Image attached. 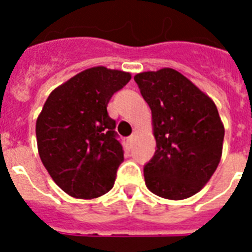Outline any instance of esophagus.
<instances>
[{"label":"esophagus","mask_w":252,"mask_h":252,"mask_svg":"<svg viewBox=\"0 0 252 252\" xmlns=\"http://www.w3.org/2000/svg\"><path fill=\"white\" fill-rule=\"evenodd\" d=\"M134 137H136V136H134V134H130L129 137L126 138V141H128V145H129V146H132V145H133V142H134Z\"/></svg>","instance_id":"esophagus-1"}]
</instances>
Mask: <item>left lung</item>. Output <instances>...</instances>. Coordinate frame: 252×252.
<instances>
[{"mask_svg": "<svg viewBox=\"0 0 252 252\" xmlns=\"http://www.w3.org/2000/svg\"><path fill=\"white\" fill-rule=\"evenodd\" d=\"M153 118L157 150L144 166L146 187L170 200L191 197L211 179L225 136L217 107L174 69L134 76Z\"/></svg>", "mask_w": 252, "mask_h": 252, "instance_id": "1", "label": "left lung"}]
</instances>
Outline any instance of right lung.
Instances as JSON below:
<instances>
[{"mask_svg": "<svg viewBox=\"0 0 252 252\" xmlns=\"http://www.w3.org/2000/svg\"><path fill=\"white\" fill-rule=\"evenodd\" d=\"M129 73L86 69L49 94L36 120L39 156L55 183L77 199H94L114 187L124 159L116 122L107 112Z\"/></svg>", "mask_w": 252, "mask_h": 252, "instance_id": "add662e5", "label": "right lung"}]
</instances>
